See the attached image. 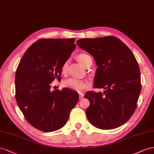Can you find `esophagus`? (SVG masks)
<instances>
[{"instance_id": "obj_1", "label": "esophagus", "mask_w": 154, "mask_h": 154, "mask_svg": "<svg viewBox=\"0 0 154 154\" xmlns=\"http://www.w3.org/2000/svg\"><path fill=\"white\" fill-rule=\"evenodd\" d=\"M84 96H85L84 94L81 93V92H79V99H82L83 97H84Z\"/></svg>"}]
</instances>
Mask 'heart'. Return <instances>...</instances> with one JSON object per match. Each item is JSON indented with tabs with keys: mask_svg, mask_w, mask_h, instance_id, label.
Segmentation results:
<instances>
[{
	"mask_svg": "<svg viewBox=\"0 0 154 154\" xmlns=\"http://www.w3.org/2000/svg\"><path fill=\"white\" fill-rule=\"evenodd\" d=\"M77 59L79 61L86 67V66L90 62H92V60L91 57L86 54H81L78 55ZM68 60L66 61L63 64L62 68L63 73H66L68 69ZM64 85L67 86L69 88H71L72 90H76V91H82L83 90L86 89L88 86V83L86 81H83L81 79H79L76 78H69L64 81Z\"/></svg>",
	"mask_w": 154,
	"mask_h": 154,
	"instance_id": "heart-1",
	"label": "heart"
}]
</instances>
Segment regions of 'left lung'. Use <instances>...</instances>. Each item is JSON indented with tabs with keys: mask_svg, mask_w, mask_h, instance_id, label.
Wrapping results in <instances>:
<instances>
[{
	"mask_svg": "<svg viewBox=\"0 0 154 154\" xmlns=\"http://www.w3.org/2000/svg\"><path fill=\"white\" fill-rule=\"evenodd\" d=\"M77 45L94 57L96 69L94 87L101 92L88 91V120L96 128L112 130L128 121L137 107L141 90L140 74L133 53L113 36L82 38Z\"/></svg>",
	"mask_w": 154,
	"mask_h": 154,
	"instance_id": "left-lung-1",
	"label": "left lung"
}]
</instances>
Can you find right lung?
I'll use <instances>...</instances> for the list:
<instances>
[{"label": "right lung", "instance_id": "right-lung-1", "mask_svg": "<svg viewBox=\"0 0 154 154\" xmlns=\"http://www.w3.org/2000/svg\"><path fill=\"white\" fill-rule=\"evenodd\" d=\"M75 39L43 38L26 51L15 73V99L29 123L51 132L66 124L69 113L79 100L77 92L68 88L51 90L59 79L63 64L75 50Z\"/></svg>", "mask_w": 154, "mask_h": 154}]
</instances>
